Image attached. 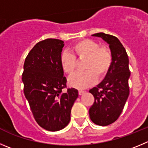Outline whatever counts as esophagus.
Wrapping results in <instances>:
<instances>
[{
    "label": "esophagus",
    "instance_id": "1",
    "mask_svg": "<svg viewBox=\"0 0 148 148\" xmlns=\"http://www.w3.org/2000/svg\"><path fill=\"white\" fill-rule=\"evenodd\" d=\"M85 93V91H84V90H79V95H83L84 93Z\"/></svg>",
    "mask_w": 148,
    "mask_h": 148
}]
</instances>
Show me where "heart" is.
<instances>
[{
  "label": "heart",
  "mask_w": 148,
  "mask_h": 148,
  "mask_svg": "<svg viewBox=\"0 0 148 148\" xmlns=\"http://www.w3.org/2000/svg\"><path fill=\"white\" fill-rule=\"evenodd\" d=\"M71 50L79 59H87L85 71L77 72L69 78V85L77 89H85L101 78L108 72L112 63V55L110 49L100 47L99 43L91 39H84L74 45ZM60 66L66 74H72L75 69L76 58L73 54L65 51L60 55Z\"/></svg>",
  "instance_id": "b5f03b06"
}]
</instances>
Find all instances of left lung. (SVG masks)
I'll list each match as a JSON object with an SVG mask.
<instances>
[{"label":"left lung","mask_w":148,"mask_h":148,"mask_svg":"<svg viewBox=\"0 0 148 148\" xmlns=\"http://www.w3.org/2000/svg\"><path fill=\"white\" fill-rule=\"evenodd\" d=\"M92 36L106 41L112 55V63L104 79L89 90L95 99L89 110L90 118L96 125L105 126L118 119L128 99L129 60L125 48L117 37L103 33Z\"/></svg>","instance_id":"8db88e82"}]
</instances>
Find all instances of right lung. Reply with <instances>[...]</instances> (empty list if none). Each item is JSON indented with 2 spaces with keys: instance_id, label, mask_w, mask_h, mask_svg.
<instances>
[{
  "instance_id": "1",
  "label": "right lung",
  "mask_w": 148,
  "mask_h": 148,
  "mask_svg": "<svg viewBox=\"0 0 148 148\" xmlns=\"http://www.w3.org/2000/svg\"><path fill=\"white\" fill-rule=\"evenodd\" d=\"M62 40L47 38L30 51L24 63V94L38 125L49 132L64 128L71 119V110L78 97L75 88L68 89L60 63L64 44Z\"/></svg>"
}]
</instances>
